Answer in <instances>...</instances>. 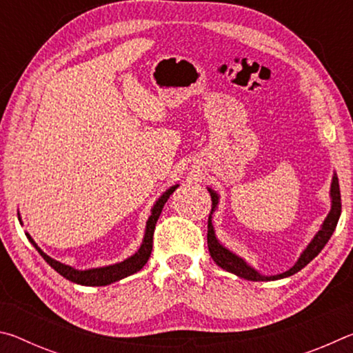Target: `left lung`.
<instances>
[{"mask_svg": "<svg viewBox=\"0 0 353 353\" xmlns=\"http://www.w3.org/2000/svg\"><path fill=\"white\" fill-rule=\"evenodd\" d=\"M208 191H210V196H212V205H213L212 213H213L214 208H216V205H218V194L210 188H208ZM330 196H332V210H330V213L327 214V218L324 221V224H322L321 230L318 232V234H316V236L313 238V241L308 244L307 249L303 250V254L301 255V259L297 260L296 265L283 274H279V276H271V277L260 276V274L256 272L254 268H250L249 265H246V261H244L243 259L236 256L235 254H232L229 249H225L223 246V244H219V241L216 240V236H214V230H213V224H212V213H210V216H208V230H207L208 252H210L213 261L216 263L219 268H223V270L235 274V276L241 277V279L259 282V280H279V279H283V277H290V276H292V274L301 271L302 268H305L308 263L312 261L314 256L321 252L322 249H324L327 241L330 240V236L334 232V229H336L339 214H341V191H339V183H338L336 174L333 176Z\"/></svg>", "mask_w": 353, "mask_h": 353, "instance_id": "obj_1", "label": "left lung"}]
</instances>
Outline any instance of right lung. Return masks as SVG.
Segmentation results:
<instances>
[{
  "label": "right lung",
  "instance_id": "1",
  "mask_svg": "<svg viewBox=\"0 0 353 353\" xmlns=\"http://www.w3.org/2000/svg\"><path fill=\"white\" fill-rule=\"evenodd\" d=\"M179 185H174V187L166 190L165 193L160 196L159 201L155 202V205L152 207L151 216H149L148 223H146V234H145V238H143V243L139 249V252H135L132 256H129L128 260L117 263V265L94 268V270H87V271H77V270H74V268L63 265V263L51 259V256H48L43 250H41L37 244L34 243V240L29 236V234H26V236L29 238V241L32 243V246L39 250V254L43 256L48 265H50L52 270L61 274L62 277L70 280V282L77 283V285H85V286H104V285H109L113 282H118V280H121L128 276H132V274H135L137 271H140L141 268L148 263L149 256H151V252H152V236H154L155 224H157L160 213H162V210H163L165 202L170 199V196L174 193V190Z\"/></svg>",
  "mask_w": 353,
  "mask_h": 353
}]
</instances>
